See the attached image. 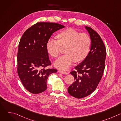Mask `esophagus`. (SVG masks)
<instances>
[{
    "instance_id": "1",
    "label": "esophagus",
    "mask_w": 121,
    "mask_h": 121,
    "mask_svg": "<svg viewBox=\"0 0 121 121\" xmlns=\"http://www.w3.org/2000/svg\"><path fill=\"white\" fill-rule=\"evenodd\" d=\"M58 72L60 73H61V74H64V75H67L68 74L67 72H66L65 71H62V70H58Z\"/></svg>"
}]
</instances>
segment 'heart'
I'll list each match as a JSON object with an SVG mask.
<instances>
[{
	"mask_svg": "<svg viewBox=\"0 0 121 121\" xmlns=\"http://www.w3.org/2000/svg\"><path fill=\"white\" fill-rule=\"evenodd\" d=\"M56 40L49 39L46 44L48 54L56 58L60 54V46L65 47V55L59 58L54 66L62 70H66L73 62H80L88 56L91 47V40L88 34L80 33L71 28L59 31L56 36Z\"/></svg>",
	"mask_w": 121,
	"mask_h": 121,
	"instance_id": "1",
	"label": "heart"
}]
</instances>
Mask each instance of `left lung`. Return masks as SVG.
Here are the masks:
<instances>
[{
	"mask_svg": "<svg viewBox=\"0 0 121 121\" xmlns=\"http://www.w3.org/2000/svg\"><path fill=\"white\" fill-rule=\"evenodd\" d=\"M91 40L90 52L70 74L75 81L69 87L68 92L78 99L87 97L96 89L103 74L106 56V48L99 34L92 28L85 26Z\"/></svg>",
	"mask_w": 121,
	"mask_h": 121,
	"instance_id": "1",
	"label": "left lung"
}]
</instances>
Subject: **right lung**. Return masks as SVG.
I'll return each mask as SVG.
<instances>
[{
    "mask_svg": "<svg viewBox=\"0 0 121 121\" xmlns=\"http://www.w3.org/2000/svg\"><path fill=\"white\" fill-rule=\"evenodd\" d=\"M64 27L56 23L38 22L22 35L17 55V71L23 86L30 93L45 91L49 76L57 72L56 69L45 68L51 64L46 44L53 33Z\"/></svg>",
    "mask_w": 121,
    "mask_h": 121,
    "instance_id": "add662e5",
    "label": "right lung"
}]
</instances>
